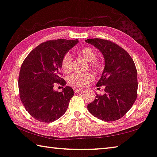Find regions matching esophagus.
<instances>
[{"label":"esophagus","instance_id":"esophagus-1","mask_svg":"<svg viewBox=\"0 0 157 157\" xmlns=\"http://www.w3.org/2000/svg\"><path fill=\"white\" fill-rule=\"evenodd\" d=\"M74 91H75V93H76V94H79V93L83 91V90L81 89H74Z\"/></svg>","mask_w":157,"mask_h":157}]
</instances>
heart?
I'll return each instance as SVG.
<instances>
[{"instance_id":"b5f03b06","label":"heart","mask_w":157,"mask_h":157,"mask_svg":"<svg viewBox=\"0 0 157 157\" xmlns=\"http://www.w3.org/2000/svg\"><path fill=\"white\" fill-rule=\"evenodd\" d=\"M78 53L79 55L84 58L90 62V68L95 72L98 73L102 70V64L97 62V54L95 50L91 47H84L79 49ZM61 66L63 71L68 73L73 68V58L70 53H66L61 62ZM68 83L75 87H83L86 86L90 82L94 79V76L90 72L86 73H74L68 77Z\"/></svg>"}]
</instances>
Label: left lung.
<instances>
[{"instance_id":"left-lung-1","label":"left lung","mask_w":157,"mask_h":157,"mask_svg":"<svg viewBox=\"0 0 157 157\" xmlns=\"http://www.w3.org/2000/svg\"><path fill=\"white\" fill-rule=\"evenodd\" d=\"M105 59V68L97 86H105V94L97 95L87 106L93 116L106 122L121 118L132 107L137 97V71L126 50L108 40L88 39Z\"/></svg>"}]
</instances>
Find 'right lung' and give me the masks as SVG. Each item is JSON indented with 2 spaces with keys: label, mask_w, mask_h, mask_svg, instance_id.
<instances>
[{
  "label": "right lung",
  "mask_w": 157,
  "mask_h": 157,
  "mask_svg": "<svg viewBox=\"0 0 157 157\" xmlns=\"http://www.w3.org/2000/svg\"><path fill=\"white\" fill-rule=\"evenodd\" d=\"M78 39H57L39 45L29 53L21 65L18 89L26 111L36 120L50 123L59 119L74 95L71 86L55 91V84L64 86L60 78L63 55L78 44Z\"/></svg>",
  "instance_id": "right-lung-1"
}]
</instances>
